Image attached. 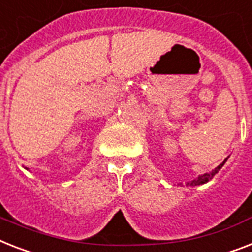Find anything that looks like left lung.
<instances>
[{
  "instance_id": "8db88e82",
  "label": "left lung",
  "mask_w": 252,
  "mask_h": 252,
  "mask_svg": "<svg viewBox=\"0 0 252 252\" xmlns=\"http://www.w3.org/2000/svg\"><path fill=\"white\" fill-rule=\"evenodd\" d=\"M228 160V158L225 159V160L222 161L221 164H219L218 167H216V168L215 169H212L211 172H208V173H203V175H199L197 177V179H194L193 181H190V183H188L186 184V185L188 186H197V185H202V184H206V183H208V181H210V180L212 179V177H214L215 175H216V173L219 172V171H220V169H221V167L224 164H225V161Z\"/></svg>"
}]
</instances>
